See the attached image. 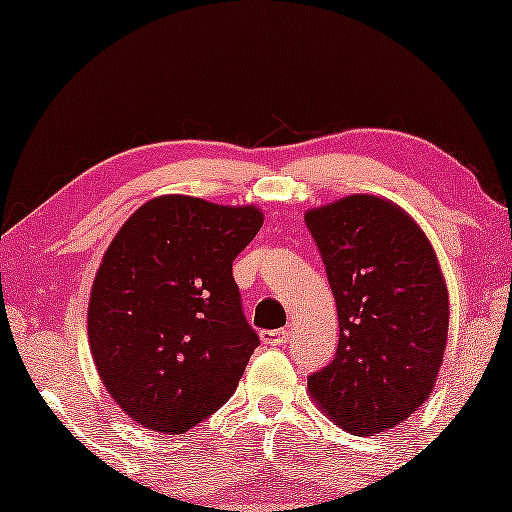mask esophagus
Masks as SVG:
<instances>
[{
    "label": "esophagus",
    "instance_id": "1",
    "mask_svg": "<svg viewBox=\"0 0 512 512\" xmlns=\"http://www.w3.org/2000/svg\"><path fill=\"white\" fill-rule=\"evenodd\" d=\"M290 338V333L286 329H276V331H263L261 333V340L263 345H270V347H281L286 345Z\"/></svg>",
    "mask_w": 512,
    "mask_h": 512
}]
</instances>
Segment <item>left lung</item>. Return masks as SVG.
<instances>
[{
  "label": "left lung",
  "mask_w": 512,
  "mask_h": 512,
  "mask_svg": "<svg viewBox=\"0 0 512 512\" xmlns=\"http://www.w3.org/2000/svg\"><path fill=\"white\" fill-rule=\"evenodd\" d=\"M338 306L331 365L308 392L356 435L408 420L433 392L445 358L449 292L426 233L395 201L347 195L306 211Z\"/></svg>",
  "instance_id": "obj_1"
}]
</instances>
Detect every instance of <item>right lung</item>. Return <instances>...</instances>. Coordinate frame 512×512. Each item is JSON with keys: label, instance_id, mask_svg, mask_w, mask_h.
<instances>
[{"label": "right lung", "instance_id": "add662e5", "mask_svg": "<svg viewBox=\"0 0 512 512\" xmlns=\"http://www.w3.org/2000/svg\"><path fill=\"white\" fill-rule=\"evenodd\" d=\"M263 226L254 204L161 195L108 245L88 301L97 374L133 422L179 435L229 401L258 335L233 258Z\"/></svg>", "mask_w": 512, "mask_h": 512}]
</instances>
